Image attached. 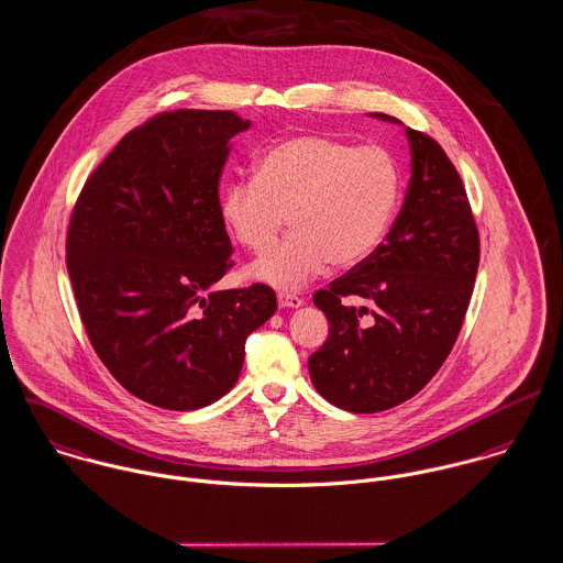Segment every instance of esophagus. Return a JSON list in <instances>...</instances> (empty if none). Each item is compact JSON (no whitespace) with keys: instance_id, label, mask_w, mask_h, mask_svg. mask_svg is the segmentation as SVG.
Returning a JSON list of instances; mask_svg holds the SVG:
<instances>
[{"instance_id":"34e87169","label":"esophagus","mask_w":563,"mask_h":563,"mask_svg":"<svg viewBox=\"0 0 563 563\" xmlns=\"http://www.w3.org/2000/svg\"><path fill=\"white\" fill-rule=\"evenodd\" d=\"M302 303V298L291 296V294H280V296H278V306H280V308H300Z\"/></svg>"}]
</instances>
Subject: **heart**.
Listing matches in <instances>:
<instances>
[{
    "instance_id": "heart-1",
    "label": "heart",
    "mask_w": 563,
    "mask_h": 563,
    "mask_svg": "<svg viewBox=\"0 0 563 563\" xmlns=\"http://www.w3.org/2000/svg\"><path fill=\"white\" fill-rule=\"evenodd\" d=\"M400 199V169L386 147H355L323 134H294L272 145L257 177L220 192V217L249 251H267L289 217L294 233L255 261L249 276L294 291L330 261L368 260L388 233Z\"/></svg>"
}]
</instances>
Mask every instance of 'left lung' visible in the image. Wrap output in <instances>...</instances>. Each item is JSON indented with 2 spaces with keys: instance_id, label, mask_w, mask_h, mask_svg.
<instances>
[{
  "instance_id": "obj_1",
  "label": "left lung",
  "mask_w": 563,
  "mask_h": 563,
  "mask_svg": "<svg viewBox=\"0 0 563 563\" xmlns=\"http://www.w3.org/2000/svg\"><path fill=\"white\" fill-rule=\"evenodd\" d=\"M368 118L402 126L386 113ZM411 177L386 242L314 294L330 321L308 357L314 389L351 413H377L416 396L456 343L472 300L479 238L465 186L429 134L407 129ZM357 295L368 307H345Z\"/></svg>"
}]
</instances>
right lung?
I'll return each instance as SVG.
<instances>
[{
    "label": "right lung",
    "mask_w": 563,
    "mask_h": 563,
    "mask_svg": "<svg viewBox=\"0 0 563 563\" xmlns=\"http://www.w3.org/2000/svg\"><path fill=\"white\" fill-rule=\"evenodd\" d=\"M233 111L163 113L126 134L84 186L68 276L87 336L136 398L208 407L238 384L244 343L276 312L265 285L217 291L231 265L218 179Z\"/></svg>",
    "instance_id": "1"
}]
</instances>
